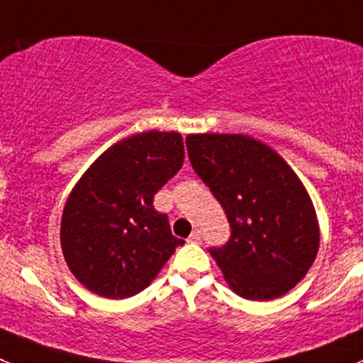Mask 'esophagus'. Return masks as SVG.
<instances>
[{"label":"esophagus","mask_w":363,"mask_h":363,"mask_svg":"<svg viewBox=\"0 0 363 363\" xmlns=\"http://www.w3.org/2000/svg\"><path fill=\"white\" fill-rule=\"evenodd\" d=\"M189 242H192V244H198V242H201V233H199L198 230L196 231H192L191 233V237H189Z\"/></svg>","instance_id":"esophagus-1"}]
</instances>
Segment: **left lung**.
Instances as JSON below:
<instances>
[{
  "label": "left lung",
  "mask_w": 363,
  "mask_h": 363,
  "mask_svg": "<svg viewBox=\"0 0 363 363\" xmlns=\"http://www.w3.org/2000/svg\"><path fill=\"white\" fill-rule=\"evenodd\" d=\"M189 158L230 223L210 247L231 291L251 301L287 294L319 250L315 210L301 179L274 150L247 135H189Z\"/></svg>",
  "instance_id": "left-lung-1"
}]
</instances>
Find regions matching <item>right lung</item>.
I'll return each instance as SVG.
<instances>
[{"instance_id": "1", "label": "right lung", "mask_w": 363, "mask_h": 363, "mask_svg": "<svg viewBox=\"0 0 363 363\" xmlns=\"http://www.w3.org/2000/svg\"><path fill=\"white\" fill-rule=\"evenodd\" d=\"M184 158L179 133H137L108 147L74 185L62 213L60 244L89 291L108 299L139 294L185 244L153 206Z\"/></svg>"}]
</instances>
